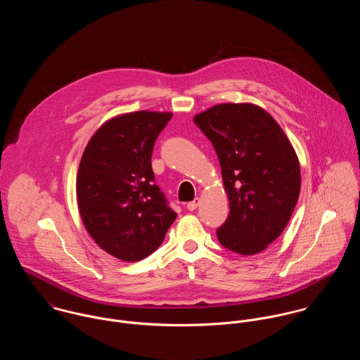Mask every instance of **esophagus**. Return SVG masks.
Instances as JSON below:
<instances>
[{"label": "esophagus", "instance_id": "1", "mask_svg": "<svg viewBox=\"0 0 360 360\" xmlns=\"http://www.w3.org/2000/svg\"><path fill=\"white\" fill-rule=\"evenodd\" d=\"M200 199H195L193 201H191V202H188V205H186V208L189 210V211H195L198 207H199Z\"/></svg>", "mask_w": 360, "mask_h": 360}]
</instances>
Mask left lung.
Instances as JSON below:
<instances>
[{"instance_id":"8db88e82","label":"left lung","mask_w":360,"mask_h":360,"mask_svg":"<svg viewBox=\"0 0 360 360\" xmlns=\"http://www.w3.org/2000/svg\"><path fill=\"white\" fill-rule=\"evenodd\" d=\"M193 121L217 152L229 199L219 243L241 255L264 251L287 226L300 196L301 169L291 142L254 103H219Z\"/></svg>"}]
</instances>
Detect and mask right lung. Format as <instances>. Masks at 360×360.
Returning a JSON list of instances; mask_svg holds the SVG:
<instances>
[{"mask_svg":"<svg viewBox=\"0 0 360 360\" xmlns=\"http://www.w3.org/2000/svg\"><path fill=\"white\" fill-rule=\"evenodd\" d=\"M171 112L139 110L105 121L81 156L76 192L94 241L125 262L150 255L176 218L155 184L152 152Z\"/></svg>","mask_w":360,"mask_h":360,"instance_id":"1","label":"right lung"}]
</instances>
